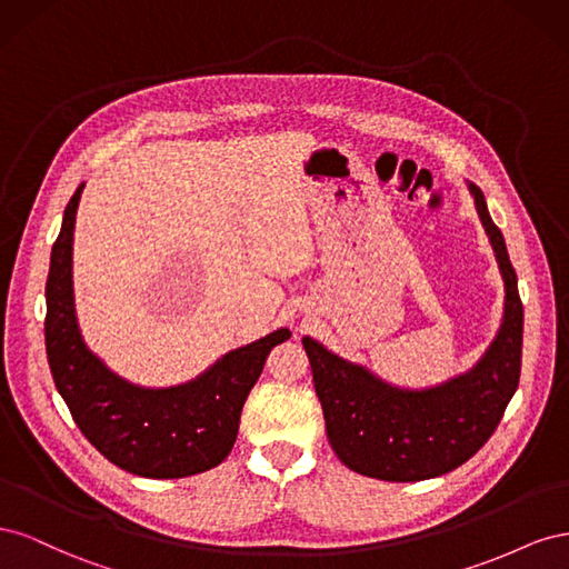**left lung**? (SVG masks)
<instances>
[{"label":"left lung","mask_w":569,"mask_h":569,"mask_svg":"<svg viewBox=\"0 0 569 569\" xmlns=\"http://www.w3.org/2000/svg\"><path fill=\"white\" fill-rule=\"evenodd\" d=\"M506 284L503 322L479 363L432 389L382 382L363 366L303 337L327 439L349 470L385 481H420L451 472L489 441L520 382L522 301L506 239L493 226L481 189L468 182Z\"/></svg>","instance_id":"8db88e82"}]
</instances>
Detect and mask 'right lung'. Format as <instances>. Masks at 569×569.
I'll return each mask as SVG.
<instances>
[{
	"label": "right lung",
	"instance_id": "1",
	"mask_svg": "<svg viewBox=\"0 0 569 569\" xmlns=\"http://www.w3.org/2000/svg\"><path fill=\"white\" fill-rule=\"evenodd\" d=\"M80 184L63 211L51 247L44 341L51 377L76 425L94 449L120 470L149 479L192 477L216 468L232 451L249 391L272 347L289 330L222 356L197 380L144 389L111 372L84 347L73 306V228Z\"/></svg>",
	"mask_w": 569,
	"mask_h": 569
}]
</instances>
